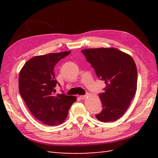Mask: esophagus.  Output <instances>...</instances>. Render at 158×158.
<instances>
[{
	"instance_id": "obj_1",
	"label": "esophagus",
	"mask_w": 158,
	"mask_h": 158,
	"mask_svg": "<svg viewBox=\"0 0 158 158\" xmlns=\"http://www.w3.org/2000/svg\"><path fill=\"white\" fill-rule=\"evenodd\" d=\"M86 95H80L79 96V98L81 99V100H84V99L86 98Z\"/></svg>"
}]
</instances>
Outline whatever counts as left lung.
<instances>
[{"instance_id": "left-lung-1", "label": "left lung", "mask_w": 158, "mask_h": 158, "mask_svg": "<svg viewBox=\"0 0 158 158\" xmlns=\"http://www.w3.org/2000/svg\"><path fill=\"white\" fill-rule=\"evenodd\" d=\"M95 69L97 77L106 84L99 94L102 111L96 114L102 122L115 121L129 107L135 95L137 70L133 58L116 48H98L81 50Z\"/></svg>"}]
</instances>
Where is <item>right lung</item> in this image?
Masks as SVG:
<instances>
[{
  "label": "right lung",
  "mask_w": 158,
  "mask_h": 158,
  "mask_svg": "<svg viewBox=\"0 0 158 158\" xmlns=\"http://www.w3.org/2000/svg\"><path fill=\"white\" fill-rule=\"evenodd\" d=\"M71 52L52 53L31 58L21 68L19 76V89L21 98L32 115L47 125L64 122L75 96L58 94L54 88V67ZM59 85V84H58Z\"/></svg>",
  "instance_id": "1"
}]
</instances>
